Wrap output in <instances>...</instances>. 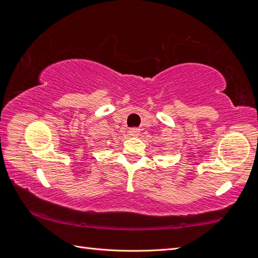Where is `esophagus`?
<instances>
[{
	"label": "esophagus",
	"mask_w": 258,
	"mask_h": 258,
	"mask_svg": "<svg viewBox=\"0 0 258 258\" xmlns=\"http://www.w3.org/2000/svg\"><path fill=\"white\" fill-rule=\"evenodd\" d=\"M130 135H132V137H138V135L140 134V128L138 127H132L130 131Z\"/></svg>",
	"instance_id": "esophagus-1"
}]
</instances>
